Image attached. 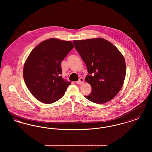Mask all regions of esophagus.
Segmentation results:
<instances>
[{"label": "esophagus", "mask_w": 152, "mask_h": 152, "mask_svg": "<svg viewBox=\"0 0 152 152\" xmlns=\"http://www.w3.org/2000/svg\"><path fill=\"white\" fill-rule=\"evenodd\" d=\"M83 83H84V79H83V78H82V77H80L79 80L77 81H76V83H77V84H83Z\"/></svg>", "instance_id": "esophagus-1"}]
</instances>
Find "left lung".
Listing matches in <instances>:
<instances>
[{"label":"left lung","mask_w":152,"mask_h":152,"mask_svg":"<svg viewBox=\"0 0 152 152\" xmlns=\"http://www.w3.org/2000/svg\"><path fill=\"white\" fill-rule=\"evenodd\" d=\"M75 49L87 66L86 81L92 87L88 100L104 104L113 99L123 87L126 65L123 55L102 38L74 40Z\"/></svg>","instance_id":"1"}]
</instances>
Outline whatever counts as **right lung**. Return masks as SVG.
Here are the masks:
<instances>
[{"label":"right lung","mask_w":152,"mask_h":152,"mask_svg":"<svg viewBox=\"0 0 152 152\" xmlns=\"http://www.w3.org/2000/svg\"><path fill=\"white\" fill-rule=\"evenodd\" d=\"M73 47L69 41L52 38L42 42L31 51L24 65L23 77L37 100L51 104L63 96L71 82L61 76V62Z\"/></svg>","instance_id":"1"}]
</instances>
